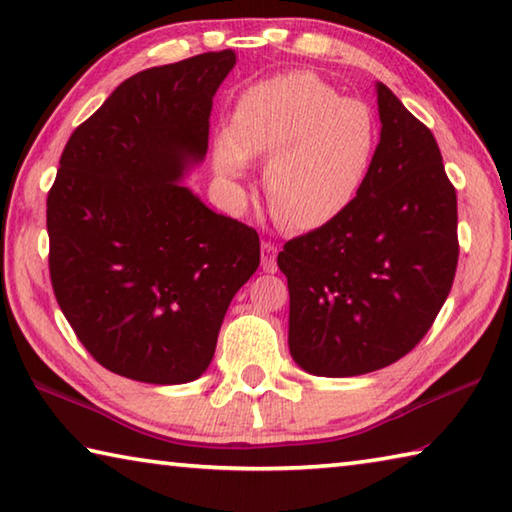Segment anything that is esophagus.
I'll return each mask as SVG.
<instances>
[{"label": "esophagus", "mask_w": 512, "mask_h": 512, "mask_svg": "<svg viewBox=\"0 0 512 512\" xmlns=\"http://www.w3.org/2000/svg\"><path fill=\"white\" fill-rule=\"evenodd\" d=\"M275 257H277V246L264 241V244H262V268H264L266 273H275L277 271Z\"/></svg>", "instance_id": "34e87169"}]
</instances>
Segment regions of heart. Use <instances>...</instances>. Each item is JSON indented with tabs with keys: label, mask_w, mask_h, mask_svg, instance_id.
Masks as SVG:
<instances>
[{
	"label": "heart",
	"mask_w": 512,
	"mask_h": 512,
	"mask_svg": "<svg viewBox=\"0 0 512 512\" xmlns=\"http://www.w3.org/2000/svg\"><path fill=\"white\" fill-rule=\"evenodd\" d=\"M379 137L368 101L343 99L316 74L293 72L241 94L228 131L216 137L212 164L216 178L237 192L250 160L271 158V210L293 230H318L357 201L375 167Z\"/></svg>",
	"instance_id": "1"
}]
</instances>
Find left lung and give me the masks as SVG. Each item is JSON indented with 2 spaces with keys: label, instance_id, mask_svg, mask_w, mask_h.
I'll use <instances>...</instances> for the list:
<instances>
[{
  "label": "left lung",
  "instance_id": "1",
  "mask_svg": "<svg viewBox=\"0 0 512 512\" xmlns=\"http://www.w3.org/2000/svg\"><path fill=\"white\" fill-rule=\"evenodd\" d=\"M381 137L368 183L341 219L284 244L289 350L302 370L354 377L420 343L452 289L456 189L436 137L375 85Z\"/></svg>",
  "mask_w": 512,
  "mask_h": 512
}]
</instances>
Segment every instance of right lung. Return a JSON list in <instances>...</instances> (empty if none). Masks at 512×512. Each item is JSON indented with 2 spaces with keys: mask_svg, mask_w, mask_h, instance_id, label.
<instances>
[{
  "mask_svg": "<svg viewBox=\"0 0 512 512\" xmlns=\"http://www.w3.org/2000/svg\"><path fill=\"white\" fill-rule=\"evenodd\" d=\"M235 63L225 49L144 69L60 155L47 198L51 284L85 350L121 377H201L259 266L257 232L183 185L205 160L212 99Z\"/></svg>",
  "mask_w": 512,
  "mask_h": 512,
  "instance_id": "obj_1",
  "label": "right lung"
}]
</instances>
